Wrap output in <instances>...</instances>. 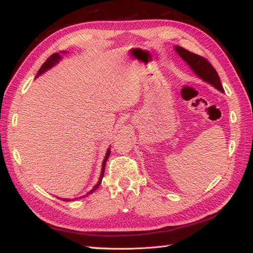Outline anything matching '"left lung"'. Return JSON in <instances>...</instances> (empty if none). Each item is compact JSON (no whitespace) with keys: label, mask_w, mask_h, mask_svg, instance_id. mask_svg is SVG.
<instances>
[{"label":"left lung","mask_w":253,"mask_h":253,"mask_svg":"<svg viewBox=\"0 0 253 253\" xmlns=\"http://www.w3.org/2000/svg\"><path fill=\"white\" fill-rule=\"evenodd\" d=\"M175 51L178 53V55L184 60L188 66L191 68V71L195 73L197 76L202 79L203 82H206L213 85L214 88L217 89L221 92H224L221 80H219V77L217 75V72L214 69V67L210 64L206 58L197 55L195 53H191L188 50L184 49V47L176 45L174 46Z\"/></svg>","instance_id":"obj_1"}]
</instances>
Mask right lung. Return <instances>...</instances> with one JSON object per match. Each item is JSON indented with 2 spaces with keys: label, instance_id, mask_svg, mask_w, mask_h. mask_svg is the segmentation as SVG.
<instances>
[{
  "label": "right lung",
  "instance_id": "add662e5",
  "mask_svg": "<svg viewBox=\"0 0 253 253\" xmlns=\"http://www.w3.org/2000/svg\"><path fill=\"white\" fill-rule=\"evenodd\" d=\"M61 53L62 54H65V53H67L66 51H63V52H60V53H54V54H52L49 58H47V60L43 63V65L41 66V68L39 69V72H38V74H37V76H36V78H38L40 76V75H42L43 73H45L46 71H49L50 68H52L53 66H55L56 64L60 62L61 60H62V56H61ZM110 154H111V148H109L107 149V151H106V154H105V158H104V160H103V163H102V170H101V175H100V178H99V181H98V184H96L92 189H91L90 191H88L87 192V195L85 196H88V195H91V193H93L96 189H98V187L100 186V184H101V181H102V178H103V176H104V169H105V163H106V161H107V159H109V157H110ZM62 200H64V201H69L71 200V199H65V198H62Z\"/></svg>",
  "mask_w": 253,
  "mask_h": 253
}]
</instances>
